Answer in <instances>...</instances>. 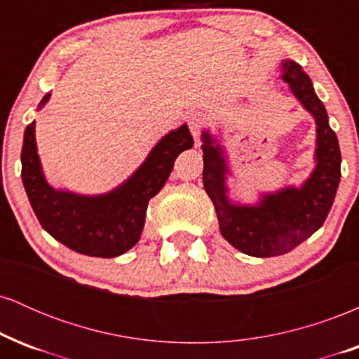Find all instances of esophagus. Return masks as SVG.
<instances>
[{"label":"esophagus","mask_w":359,"mask_h":359,"mask_svg":"<svg viewBox=\"0 0 359 359\" xmlns=\"http://www.w3.org/2000/svg\"><path fill=\"white\" fill-rule=\"evenodd\" d=\"M187 125L191 128L192 137L196 138V142H199L201 133H203L205 125H208V119H205V116L201 111H194V113L187 116Z\"/></svg>","instance_id":"obj_1"}]
</instances>
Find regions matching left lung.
Returning a JSON list of instances; mask_svg holds the SVG:
<instances>
[{"instance_id":"1","label":"left lung","mask_w":359,"mask_h":359,"mask_svg":"<svg viewBox=\"0 0 359 359\" xmlns=\"http://www.w3.org/2000/svg\"><path fill=\"white\" fill-rule=\"evenodd\" d=\"M282 79L302 102L317 125V165L300 189L288 187L263 196L258 205H233L226 196L228 172L219 145L211 135H203V182L219 219L221 234L234 248L250 257L266 258L288 253L324 224L341 179V151L327 121L324 104L316 96L312 82L297 62L282 64Z\"/></svg>"}]
</instances>
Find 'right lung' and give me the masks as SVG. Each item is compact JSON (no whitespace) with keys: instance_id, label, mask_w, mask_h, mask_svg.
<instances>
[{"instance_id":"right-lung-1","label":"right lung","mask_w":359,"mask_h":359,"mask_svg":"<svg viewBox=\"0 0 359 359\" xmlns=\"http://www.w3.org/2000/svg\"><path fill=\"white\" fill-rule=\"evenodd\" d=\"M43 97L40 108L48 101ZM194 145L187 126L160 140L143 165L125 184L102 196L55 191L47 184L36 155L35 121L25 130L22 180L42 228L77 253L97 258L119 257L133 248L145 226L148 201L167 182L175 158Z\"/></svg>"}]
</instances>
